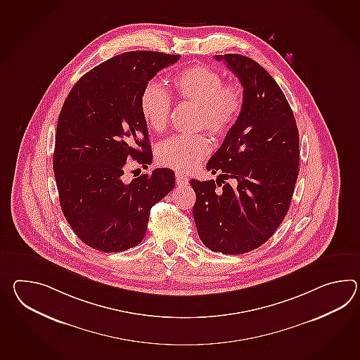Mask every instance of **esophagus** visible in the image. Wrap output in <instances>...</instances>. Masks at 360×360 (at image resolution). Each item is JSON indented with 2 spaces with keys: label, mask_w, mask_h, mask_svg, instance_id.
<instances>
[{
  "label": "esophagus",
  "mask_w": 360,
  "mask_h": 360,
  "mask_svg": "<svg viewBox=\"0 0 360 360\" xmlns=\"http://www.w3.org/2000/svg\"><path fill=\"white\" fill-rule=\"evenodd\" d=\"M176 182L178 186H186V184H188V179H187V176L178 173L176 176Z\"/></svg>",
  "instance_id": "1"
}]
</instances>
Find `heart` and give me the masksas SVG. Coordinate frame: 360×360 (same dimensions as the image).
<instances>
[{"instance_id": "b5f03b06", "label": "heart", "mask_w": 360, "mask_h": 360, "mask_svg": "<svg viewBox=\"0 0 360 360\" xmlns=\"http://www.w3.org/2000/svg\"><path fill=\"white\" fill-rule=\"evenodd\" d=\"M174 96L198 105V128H205L212 136H227L245 103L241 84L224 82L221 73L204 64H195L176 73L172 79ZM139 111L144 124L153 131L167 127L170 115L168 94L156 82L144 86L139 98ZM210 152L209 139L202 134L170 136L156 150V159L165 168L188 172L204 160Z\"/></svg>"}]
</instances>
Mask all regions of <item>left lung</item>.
<instances>
[{
  "mask_svg": "<svg viewBox=\"0 0 360 360\" xmlns=\"http://www.w3.org/2000/svg\"><path fill=\"white\" fill-rule=\"evenodd\" d=\"M239 79L245 103L239 120L207 164L216 181L190 179L192 214L202 244L244 255L271 238L287 216L300 164L292 108L262 65L240 54L214 56Z\"/></svg>",
  "mask_w": 360,
  "mask_h": 360,
  "instance_id": "obj_1",
  "label": "left lung"
}]
</instances>
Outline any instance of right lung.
Here are the masks:
<instances>
[{
    "label": "right lung",
    "instance_id": "obj_1",
    "mask_svg": "<svg viewBox=\"0 0 360 360\" xmlns=\"http://www.w3.org/2000/svg\"><path fill=\"white\" fill-rule=\"evenodd\" d=\"M179 58L122 53L84 75L64 101L53 169L64 217L90 248L112 253L136 247L152 207L174 188L170 169H155L130 182L124 172L129 159L151 164L139 98L148 81Z\"/></svg>",
    "mask_w": 360,
    "mask_h": 360
}]
</instances>
